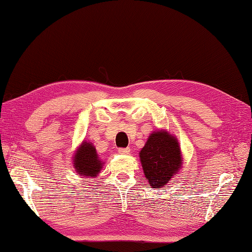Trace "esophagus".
Wrapping results in <instances>:
<instances>
[{
	"instance_id": "esophagus-1",
	"label": "esophagus",
	"mask_w": 252,
	"mask_h": 252,
	"mask_svg": "<svg viewBox=\"0 0 252 252\" xmlns=\"http://www.w3.org/2000/svg\"><path fill=\"white\" fill-rule=\"evenodd\" d=\"M118 153H120L121 155H128L130 153V148H120L118 149Z\"/></svg>"
}]
</instances>
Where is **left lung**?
<instances>
[{"label":"left lung","instance_id":"8db88e82","mask_svg":"<svg viewBox=\"0 0 252 252\" xmlns=\"http://www.w3.org/2000/svg\"><path fill=\"white\" fill-rule=\"evenodd\" d=\"M139 156L146 180L153 189L167 184L182 165L179 142L167 131L153 132Z\"/></svg>","mask_w":252,"mask_h":252}]
</instances>
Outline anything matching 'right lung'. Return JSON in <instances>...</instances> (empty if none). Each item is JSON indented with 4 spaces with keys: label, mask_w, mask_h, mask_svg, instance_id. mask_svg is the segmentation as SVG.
Segmentation results:
<instances>
[{
    "label": "right lung",
    "mask_w": 252,
    "mask_h": 252,
    "mask_svg": "<svg viewBox=\"0 0 252 252\" xmlns=\"http://www.w3.org/2000/svg\"><path fill=\"white\" fill-rule=\"evenodd\" d=\"M73 162L79 175L85 178L96 177L102 169V162L97 158L96 150L90 142H83L74 156Z\"/></svg>",
    "instance_id": "add662e5"
}]
</instances>
